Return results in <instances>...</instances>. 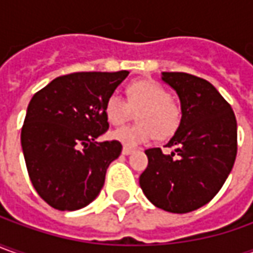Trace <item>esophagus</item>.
I'll return each mask as SVG.
<instances>
[{
    "label": "esophagus",
    "instance_id": "1",
    "mask_svg": "<svg viewBox=\"0 0 253 253\" xmlns=\"http://www.w3.org/2000/svg\"><path fill=\"white\" fill-rule=\"evenodd\" d=\"M122 153L125 154V155H130V154L133 153V148H130V147L125 145V147H123V151H122Z\"/></svg>",
    "mask_w": 253,
    "mask_h": 253
}]
</instances>
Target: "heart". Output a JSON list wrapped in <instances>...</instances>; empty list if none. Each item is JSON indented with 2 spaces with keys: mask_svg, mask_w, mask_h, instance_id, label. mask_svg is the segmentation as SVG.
Returning <instances> with one entry per match:
<instances>
[{
  "mask_svg": "<svg viewBox=\"0 0 253 253\" xmlns=\"http://www.w3.org/2000/svg\"><path fill=\"white\" fill-rule=\"evenodd\" d=\"M127 101L118 93H112L105 103V113L112 125H123L131 116V110H138L134 126L118 128L112 137L127 147H135L151 141L154 137L170 135L179 125L178 106L170 100V93L161 84L141 80L127 86Z\"/></svg>",
  "mask_w": 253,
  "mask_h": 253,
  "instance_id": "b5f03b06",
  "label": "heart"
}]
</instances>
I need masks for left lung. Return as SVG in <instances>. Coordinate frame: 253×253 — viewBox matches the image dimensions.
I'll use <instances>...</instances> for the list:
<instances>
[{
    "label": "left lung",
    "mask_w": 253,
    "mask_h": 253,
    "mask_svg": "<svg viewBox=\"0 0 253 253\" xmlns=\"http://www.w3.org/2000/svg\"><path fill=\"white\" fill-rule=\"evenodd\" d=\"M178 95L180 123L165 147L145 150L148 167L140 176L145 197L169 213H189L207 205L228 178L237 157V120L209 81L186 73H162Z\"/></svg>",
    "instance_id": "obj_1"
}]
</instances>
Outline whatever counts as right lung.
I'll list each match as a JSON object with an SVG mask.
<instances>
[{
  "label": "right lung",
  "instance_id": "right-lung-1",
  "mask_svg": "<svg viewBox=\"0 0 253 253\" xmlns=\"http://www.w3.org/2000/svg\"><path fill=\"white\" fill-rule=\"evenodd\" d=\"M127 75L74 73L33 95L21 144L32 185L51 207L74 211L99 195L122 144L96 138L109 128L105 103Z\"/></svg>",
  "mask_w": 253,
  "mask_h": 253
}]
</instances>
